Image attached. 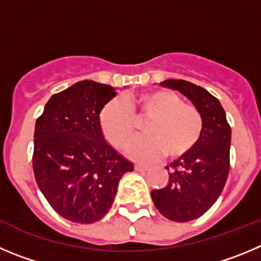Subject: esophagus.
<instances>
[{
	"label": "esophagus",
	"mask_w": 261,
	"mask_h": 261,
	"mask_svg": "<svg viewBox=\"0 0 261 261\" xmlns=\"http://www.w3.org/2000/svg\"><path fill=\"white\" fill-rule=\"evenodd\" d=\"M148 169H149L148 166L140 165V164H136V165H135V170H138V171H147Z\"/></svg>",
	"instance_id": "34e87169"
}]
</instances>
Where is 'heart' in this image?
Returning <instances> with one entry per match:
<instances>
[{
  "label": "heart",
  "instance_id": "1",
  "mask_svg": "<svg viewBox=\"0 0 261 261\" xmlns=\"http://www.w3.org/2000/svg\"><path fill=\"white\" fill-rule=\"evenodd\" d=\"M142 117H148L143 125L145 135L127 147L128 154L139 161H153L164 152L171 159L183 156L198 143L203 131L199 110L165 90L144 91L108 102L98 122L105 139L122 149L135 134L134 118Z\"/></svg>",
  "mask_w": 261,
  "mask_h": 261
}]
</instances>
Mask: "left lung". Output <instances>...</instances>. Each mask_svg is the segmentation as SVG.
<instances>
[{
    "label": "left lung",
    "instance_id": "obj_1",
    "mask_svg": "<svg viewBox=\"0 0 261 261\" xmlns=\"http://www.w3.org/2000/svg\"><path fill=\"white\" fill-rule=\"evenodd\" d=\"M160 84L186 96L203 119L198 143L170 164L168 185L151 192L164 217L187 222L203 216L224 190L230 168L231 128L221 102L205 88L182 79H168Z\"/></svg>",
    "mask_w": 261,
    "mask_h": 261
}]
</instances>
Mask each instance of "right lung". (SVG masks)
Wrapping results in <instances>:
<instances>
[{"label":"right lung","mask_w":261,"mask_h":261,"mask_svg":"<svg viewBox=\"0 0 261 261\" xmlns=\"http://www.w3.org/2000/svg\"><path fill=\"white\" fill-rule=\"evenodd\" d=\"M114 96L112 86L78 82L51 96L36 121L35 179L51 208L69 221L92 224L104 217L122 175L134 170L100 128V112Z\"/></svg>","instance_id":"add662e5"}]
</instances>
